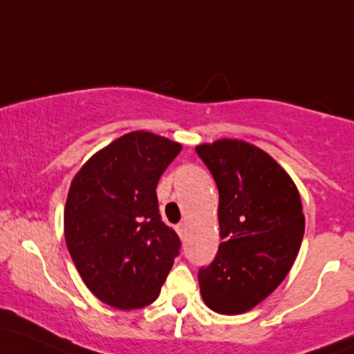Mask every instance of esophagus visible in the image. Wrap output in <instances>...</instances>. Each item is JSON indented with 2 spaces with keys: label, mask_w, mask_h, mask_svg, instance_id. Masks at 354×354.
<instances>
[{
  "label": "esophagus",
  "mask_w": 354,
  "mask_h": 354,
  "mask_svg": "<svg viewBox=\"0 0 354 354\" xmlns=\"http://www.w3.org/2000/svg\"><path fill=\"white\" fill-rule=\"evenodd\" d=\"M176 232L180 235V239H185L186 236V225L185 223H178L176 225Z\"/></svg>",
  "instance_id": "esophagus-1"
}]
</instances>
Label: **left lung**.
Segmentation results:
<instances>
[{
	"mask_svg": "<svg viewBox=\"0 0 354 354\" xmlns=\"http://www.w3.org/2000/svg\"><path fill=\"white\" fill-rule=\"evenodd\" d=\"M218 188V254L198 272L201 297L220 314H242L263 301L292 267L304 213L289 174L260 147L239 139L196 146Z\"/></svg>",
	"mask_w": 354,
	"mask_h": 354,
	"instance_id": "left-lung-1",
	"label": "left lung"
}]
</instances>
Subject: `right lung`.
<instances>
[{"instance_id": "add662e5", "label": "right lung", "mask_w": 354, "mask_h": 354, "mask_svg": "<svg viewBox=\"0 0 354 354\" xmlns=\"http://www.w3.org/2000/svg\"><path fill=\"white\" fill-rule=\"evenodd\" d=\"M180 151V142L134 131L95 153L72 180L65 242L85 286L112 308L156 301L180 254V236L162 223L156 196Z\"/></svg>"}]
</instances>
